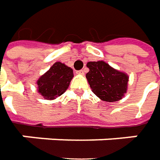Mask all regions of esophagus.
<instances>
[{
  "mask_svg": "<svg viewBox=\"0 0 160 160\" xmlns=\"http://www.w3.org/2000/svg\"><path fill=\"white\" fill-rule=\"evenodd\" d=\"M77 74H78V75H84V70H82V69L78 70V71H77Z\"/></svg>",
  "mask_w": 160,
  "mask_h": 160,
  "instance_id": "obj_1",
  "label": "esophagus"
}]
</instances>
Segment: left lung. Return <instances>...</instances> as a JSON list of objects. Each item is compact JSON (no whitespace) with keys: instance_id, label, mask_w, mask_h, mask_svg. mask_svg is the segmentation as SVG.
Wrapping results in <instances>:
<instances>
[{"instance_id":"obj_1","label":"left lung","mask_w":160,"mask_h":160,"mask_svg":"<svg viewBox=\"0 0 160 160\" xmlns=\"http://www.w3.org/2000/svg\"><path fill=\"white\" fill-rule=\"evenodd\" d=\"M86 78L92 92L103 101L115 102L125 96L128 76L111 67L104 61L89 62Z\"/></svg>"}]
</instances>
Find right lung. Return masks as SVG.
Returning a JSON list of instances; mask_svg holds the SVG:
<instances>
[{
    "instance_id": "add662e5",
    "label": "right lung",
    "mask_w": 160,
    "mask_h": 160,
    "mask_svg": "<svg viewBox=\"0 0 160 160\" xmlns=\"http://www.w3.org/2000/svg\"><path fill=\"white\" fill-rule=\"evenodd\" d=\"M73 78L72 68L57 62L37 80L38 92L45 99L52 100L67 91Z\"/></svg>"
}]
</instances>
